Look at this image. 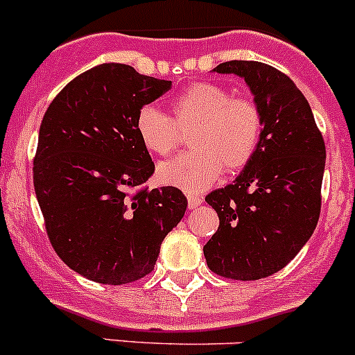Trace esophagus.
I'll list each match as a JSON object with an SVG mask.
<instances>
[{"label":"esophagus","instance_id":"obj_1","mask_svg":"<svg viewBox=\"0 0 355 355\" xmlns=\"http://www.w3.org/2000/svg\"><path fill=\"white\" fill-rule=\"evenodd\" d=\"M188 207L191 208H196V207H200V205L203 203V196H200V195H193V193H188Z\"/></svg>","mask_w":355,"mask_h":355}]
</instances>
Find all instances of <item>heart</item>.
Instances as JSON below:
<instances>
[{"label":"heart","mask_w":355,"mask_h":355,"mask_svg":"<svg viewBox=\"0 0 355 355\" xmlns=\"http://www.w3.org/2000/svg\"><path fill=\"white\" fill-rule=\"evenodd\" d=\"M193 126L189 145L195 150L159 164L155 176L160 184L203 191L224 169H244L261 144L263 116L258 105L250 98L234 97L217 83L189 85L171 104V118L153 105L141 107L135 118L138 140L155 155H167L178 147V128Z\"/></svg>","instance_id":"heart-1"}]
</instances>
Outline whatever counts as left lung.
<instances>
[{"label": "left lung", "mask_w": 355, "mask_h": 355, "mask_svg": "<svg viewBox=\"0 0 355 355\" xmlns=\"http://www.w3.org/2000/svg\"><path fill=\"white\" fill-rule=\"evenodd\" d=\"M214 71L246 82L261 111L263 135L239 176L205 198L220 225L203 254L217 275L265 279L282 270L316 229L324 141L309 102L282 71L258 61H227Z\"/></svg>", "instance_id": "1"}]
</instances>
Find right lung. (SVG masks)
<instances>
[{"label":"right lung","mask_w":355,"mask_h":355,"mask_svg":"<svg viewBox=\"0 0 355 355\" xmlns=\"http://www.w3.org/2000/svg\"><path fill=\"white\" fill-rule=\"evenodd\" d=\"M171 85L130 64H98L71 80L42 118L34 188L47 236L92 282L123 286L148 275L184 217L188 200L178 188L130 191L153 174L135 118Z\"/></svg>","instance_id":"obj_1"}]
</instances>
